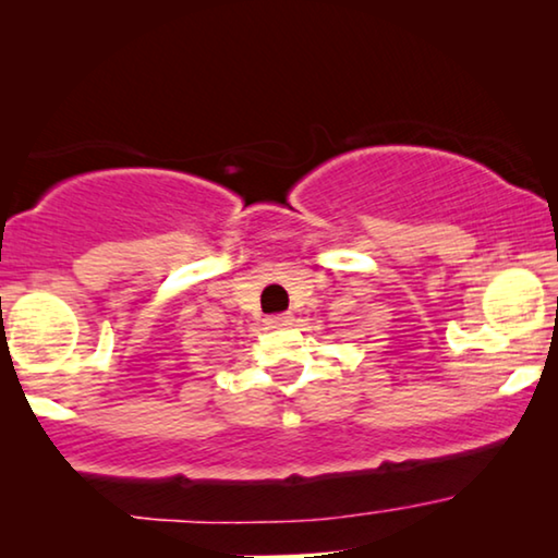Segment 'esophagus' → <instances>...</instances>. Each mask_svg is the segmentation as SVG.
<instances>
[{
	"mask_svg": "<svg viewBox=\"0 0 558 558\" xmlns=\"http://www.w3.org/2000/svg\"><path fill=\"white\" fill-rule=\"evenodd\" d=\"M294 323V317L289 315V312H284V315H271V317H266V325L269 327H289Z\"/></svg>",
	"mask_w": 558,
	"mask_h": 558,
	"instance_id": "1",
	"label": "esophagus"
}]
</instances>
